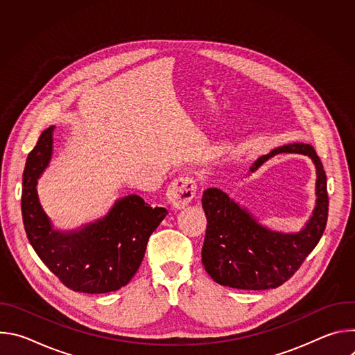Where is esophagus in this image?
I'll return each instance as SVG.
<instances>
[{"label":"esophagus","mask_w":355,"mask_h":355,"mask_svg":"<svg viewBox=\"0 0 355 355\" xmlns=\"http://www.w3.org/2000/svg\"><path fill=\"white\" fill-rule=\"evenodd\" d=\"M196 182L192 177L188 175H181L178 178H175L167 189V200L170 204L177 208L181 209L184 207H187L189 202L193 199L195 193H196Z\"/></svg>","instance_id":"1"}]
</instances>
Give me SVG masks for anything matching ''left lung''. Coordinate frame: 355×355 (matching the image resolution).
I'll list each match as a JSON object with an SVG mask.
<instances>
[{"label": "left lung", "mask_w": 355, "mask_h": 355, "mask_svg": "<svg viewBox=\"0 0 355 355\" xmlns=\"http://www.w3.org/2000/svg\"><path fill=\"white\" fill-rule=\"evenodd\" d=\"M281 153L308 156L316 167V205L312 216L299 232L272 230L222 189L204 191L202 208L208 225L202 247V264L220 285L247 291L282 285L311 254L326 229L329 214L326 173L311 144L279 146L257 159L250 173H256L267 160Z\"/></svg>", "instance_id": "obj_1"}]
</instances>
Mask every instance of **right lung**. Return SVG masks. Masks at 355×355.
Segmentation results:
<instances>
[{"label":"right lung","mask_w":355,"mask_h":355,"mask_svg":"<svg viewBox=\"0 0 355 355\" xmlns=\"http://www.w3.org/2000/svg\"><path fill=\"white\" fill-rule=\"evenodd\" d=\"M42 132L26 159L22 178V219L29 243L44 266L67 288L107 293L125 286L139 270L150 234L168 214L151 208L139 195L116 199L110 212L73 230H58L44 214L37 180L53 155V132Z\"/></svg>","instance_id":"right-lung-1"}]
</instances>
